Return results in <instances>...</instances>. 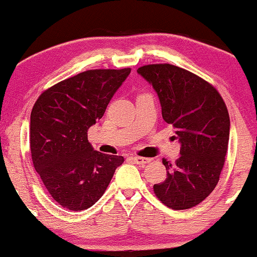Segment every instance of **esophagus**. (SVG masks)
Here are the masks:
<instances>
[{
    "label": "esophagus",
    "mask_w": 257,
    "mask_h": 257,
    "mask_svg": "<svg viewBox=\"0 0 257 257\" xmlns=\"http://www.w3.org/2000/svg\"><path fill=\"white\" fill-rule=\"evenodd\" d=\"M132 160L135 161L137 165H140V166H145V165L151 163V159H149V158H143V157H132Z\"/></svg>",
    "instance_id": "1"
}]
</instances>
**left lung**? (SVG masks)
<instances>
[{"mask_svg":"<svg viewBox=\"0 0 257 257\" xmlns=\"http://www.w3.org/2000/svg\"><path fill=\"white\" fill-rule=\"evenodd\" d=\"M137 72L152 84L164 120L173 125L181 145L174 164L163 159L167 178L153 191L172 209L192 208L219 182L229 142L226 104L212 84L179 66L149 64Z\"/></svg>","mask_w":257,"mask_h":257,"instance_id":"obj_1","label":"left lung"}]
</instances>
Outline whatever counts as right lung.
<instances>
[{
	"mask_svg": "<svg viewBox=\"0 0 257 257\" xmlns=\"http://www.w3.org/2000/svg\"><path fill=\"white\" fill-rule=\"evenodd\" d=\"M131 69H94L38 97L30 115L33 164L49 194L70 210L90 208L106 191L121 156L93 151L87 130L103 117Z\"/></svg>",
	"mask_w": 257,
	"mask_h": 257,
	"instance_id": "right-lung-1",
	"label": "right lung"
}]
</instances>
